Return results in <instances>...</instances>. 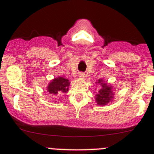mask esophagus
Wrapping results in <instances>:
<instances>
[{
	"mask_svg": "<svg viewBox=\"0 0 154 154\" xmlns=\"http://www.w3.org/2000/svg\"><path fill=\"white\" fill-rule=\"evenodd\" d=\"M78 77H80V78H81V79H84L85 74H83V73H80V74H79V75H78Z\"/></svg>",
	"mask_w": 154,
	"mask_h": 154,
	"instance_id": "34e87169",
	"label": "esophagus"
}]
</instances>
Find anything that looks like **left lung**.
I'll return each mask as SVG.
<instances>
[{"label":"left lung","instance_id":"1","mask_svg":"<svg viewBox=\"0 0 154 154\" xmlns=\"http://www.w3.org/2000/svg\"><path fill=\"white\" fill-rule=\"evenodd\" d=\"M97 83L101 85L102 88L98 91V94H96V102L97 105L104 106L109 103L113 98V91L112 86L107 85V83L103 81V79L97 80Z\"/></svg>","mask_w":154,"mask_h":154}]
</instances>
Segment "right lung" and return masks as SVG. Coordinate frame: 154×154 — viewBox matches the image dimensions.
I'll return each instance as SVG.
<instances>
[{
	"label": "right lung",
	"instance_id": "right-lung-1",
	"mask_svg": "<svg viewBox=\"0 0 154 154\" xmlns=\"http://www.w3.org/2000/svg\"><path fill=\"white\" fill-rule=\"evenodd\" d=\"M70 85L69 80L63 77H58L51 80L47 87L49 94H57L58 93H66Z\"/></svg>",
	"mask_w": 154,
	"mask_h": 154
}]
</instances>
